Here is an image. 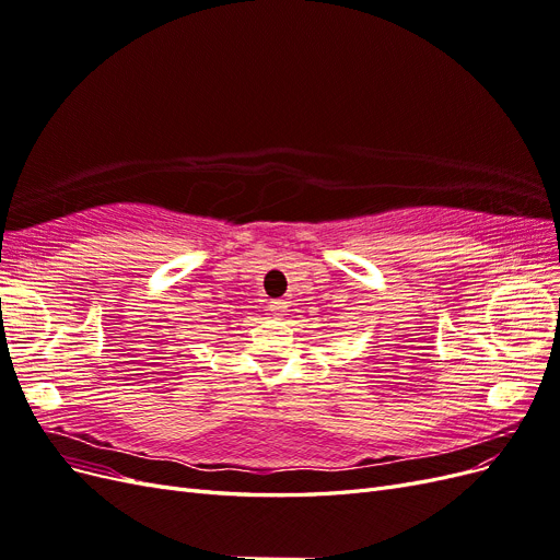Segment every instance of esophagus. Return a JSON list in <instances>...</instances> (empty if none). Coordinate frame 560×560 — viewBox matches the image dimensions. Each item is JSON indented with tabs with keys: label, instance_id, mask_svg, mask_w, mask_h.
Wrapping results in <instances>:
<instances>
[{
	"label": "esophagus",
	"instance_id": "34e87169",
	"mask_svg": "<svg viewBox=\"0 0 560 560\" xmlns=\"http://www.w3.org/2000/svg\"><path fill=\"white\" fill-rule=\"evenodd\" d=\"M268 308L273 313H287V308H290V301H287V299H270Z\"/></svg>",
	"mask_w": 560,
	"mask_h": 560
}]
</instances>
